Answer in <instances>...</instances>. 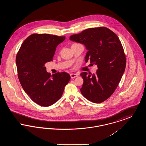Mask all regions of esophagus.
Listing matches in <instances>:
<instances>
[{"label":"esophagus","instance_id":"1","mask_svg":"<svg viewBox=\"0 0 146 146\" xmlns=\"http://www.w3.org/2000/svg\"><path fill=\"white\" fill-rule=\"evenodd\" d=\"M70 77H71L72 79L75 78L78 76V75L77 74H76V73H71V74H70Z\"/></svg>","mask_w":146,"mask_h":146}]
</instances>
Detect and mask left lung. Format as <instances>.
Masks as SVG:
<instances>
[{"mask_svg": "<svg viewBox=\"0 0 146 146\" xmlns=\"http://www.w3.org/2000/svg\"><path fill=\"white\" fill-rule=\"evenodd\" d=\"M70 39L84 44L88 50L85 62L90 61L98 67L95 74H80L84 80L82 94L92 102H103L113 94L125 71L126 57L118 36L100 27L86 29Z\"/></svg>", "mask_w": 146, "mask_h": 146, "instance_id": "obj_1", "label": "left lung"}]
</instances>
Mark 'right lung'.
Masks as SVG:
<instances>
[{
    "instance_id": "right-lung-1",
    "label": "right lung",
    "mask_w": 146,
    "mask_h": 146,
    "mask_svg": "<svg viewBox=\"0 0 146 146\" xmlns=\"http://www.w3.org/2000/svg\"><path fill=\"white\" fill-rule=\"evenodd\" d=\"M65 38L49 34L31 35L23 42L16 55L21 86L31 100L40 106L48 107L56 102L70 79L66 72L51 76L44 66L52 61L56 47Z\"/></svg>"
}]
</instances>
